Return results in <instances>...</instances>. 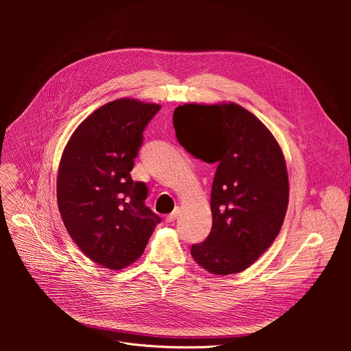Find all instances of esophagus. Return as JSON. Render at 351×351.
I'll list each match as a JSON object with an SVG mask.
<instances>
[{
  "instance_id": "1",
  "label": "esophagus",
  "mask_w": 351,
  "mask_h": 351,
  "mask_svg": "<svg viewBox=\"0 0 351 351\" xmlns=\"http://www.w3.org/2000/svg\"><path fill=\"white\" fill-rule=\"evenodd\" d=\"M178 214H179V208L176 207L171 214H168V215H167V218H165V219H167V222H168V223L173 222V221L178 218Z\"/></svg>"
}]
</instances>
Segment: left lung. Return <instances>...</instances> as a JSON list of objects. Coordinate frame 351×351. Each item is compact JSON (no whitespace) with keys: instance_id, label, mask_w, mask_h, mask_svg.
Wrapping results in <instances>:
<instances>
[{"instance_id":"1","label":"left lung","mask_w":351,"mask_h":351,"mask_svg":"<svg viewBox=\"0 0 351 351\" xmlns=\"http://www.w3.org/2000/svg\"><path fill=\"white\" fill-rule=\"evenodd\" d=\"M179 144L194 158L217 164L211 189L213 228L191 245L194 261L215 275L244 271L278 236L289 203L282 149L265 125L237 104L179 106Z\"/></svg>"}]
</instances>
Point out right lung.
<instances>
[{"mask_svg":"<svg viewBox=\"0 0 351 351\" xmlns=\"http://www.w3.org/2000/svg\"><path fill=\"white\" fill-rule=\"evenodd\" d=\"M158 104L121 98L95 110L68 141L57 180L64 225L82 252L108 269L134 263L161 218L130 171Z\"/></svg>","mask_w":351,"mask_h":351,"instance_id":"obj_1","label":"right lung"}]
</instances>
